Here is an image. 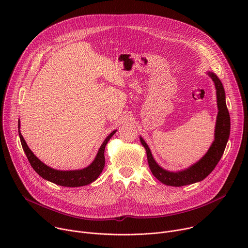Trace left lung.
I'll return each mask as SVG.
<instances>
[{"instance_id":"left-lung-1","label":"left lung","mask_w":248,"mask_h":248,"mask_svg":"<svg viewBox=\"0 0 248 248\" xmlns=\"http://www.w3.org/2000/svg\"><path fill=\"white\" fill-rule=\"evenodd\" d=\"M215 83L218 105V116L215 127V140L208 152L197 163L181 171H169L161 168L154 160L151 151L142 137L140 142L146 150L147 160L153 175L162 184L170 186H184L203 181L215 169L225 151L231 129V119L226 104V95L221 80L213 73H208Z\"/></svg>"}]
</instances>
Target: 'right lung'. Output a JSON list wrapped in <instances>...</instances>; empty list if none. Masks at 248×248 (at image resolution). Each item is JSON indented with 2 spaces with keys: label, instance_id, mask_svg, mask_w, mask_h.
<instances>
[{
  "label": "right lung",
  "instance_id": "obj_1",
  "mask_svg": "<svg viewBox=\"0 0 248 248\" xmlns=\"http://www.w3.org/2000/svg\"><path fill=\"white\" fill-rule=\"evenodd\" d=\"M18 129H19V123H18ZM116 131L117 130L112 131L107 136V138L104 140L103 144L99 148L96 158L88 167L82 170H55L48 167L47 165L42 163L29 149L23 136L20 133V130H18V134H19L23 151L31 167L40 176H42L44 180H47L58 186H66V187H78V186H83L93 183L95 180H97V178L102 172L105 166V156H104L105 147L107 145L110 138L116 133Z\"/></svg>",
  "mask_w": 248,
  "mask_h": 248
}]
</instances>
